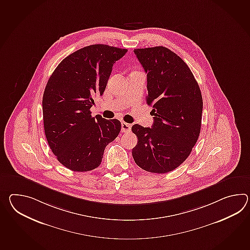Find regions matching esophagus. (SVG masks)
<instances>
[{"label": "esophagus", "mask_w": 250, "mask_h": 250, "mask_svg": "<svg viewBox=\"0 0 250 250\" xmlns=\"http://www.w3.org/2000/svg\"><path fill=\"white\" fill-rule=\"evenodd\" d=\"M131 128H132V125L127 124V123H122V132L123 133H128L131 131Z\"/></svg>", "instance_id": "obj_1"}]
</instances>
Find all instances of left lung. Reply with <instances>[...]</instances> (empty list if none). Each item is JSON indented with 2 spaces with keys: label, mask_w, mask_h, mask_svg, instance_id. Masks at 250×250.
<instances>
[{
  "label": "left lung",
  "mask_w": 250,
  "mask_h": 250,
  "mask_svg": "<svg viewBox=\"0 0 250 250\" xmlns=\"http://www.w3.org/2000/svg\"><path fill=\"white\" fill-rule=\"evenodd\" d=\"M147 73L151 128L132 126L138 143L133 160L148 172H170L188 159L201 131L203 99L188 64L164 46L133 50Z\"/></svg>",
  "instance_id": "left-lung-1"
}]
</instances>
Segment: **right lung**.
<instances>
[{
    "mask_svg": "<svg viewBox=\"0 0 250 250\" xmlns=\"http://www.w3.org/2000/svg\"><path fill=\"white\" fill-rule=\"evenodd\" d=\"M127 49L91 44L65 57L52 73L43 95L45 137L56 159L72 171L100 166L105 146L121 130L117 119L91 116L97 95L104 93L113 64Z\"/></svg>",
    "mask_w": 250,
    "mask_h": 250,
    "instance_id": "1",
    "label": "right lung"
}]
</instances>
